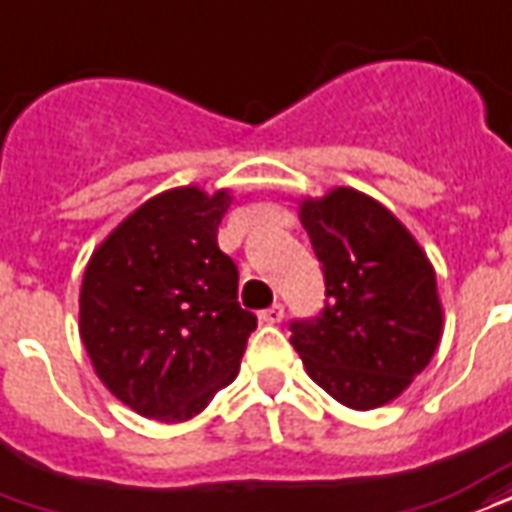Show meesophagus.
<instances>
[{"label": "esophagus", "instance_id": "esophagus-1", "mask_svg": "<svg viewBox=\"0 0 512 512\" xmlns=\"http://www.w3.org/2000/svg\"><path fill=\"white\" fill-rule=\"evenodd\" d=\"M260 320H263V323H282V320H285V306L282 304H274V306H268V309H263V312H260Z\"/></svg>", "mask_w": 512, "mask_h": 512}]
</instances>
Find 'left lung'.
Segmentation results:
<instances>
[{
  "label": "left lung",
  "instance_id": "1",
  "mask_svg": "<svg viewBox=\"0 0 512 512\" xmlns=\"http://www.w3.org/2000/svg\"><path fill=\"white\" fill-rule=\"evenodd\" d=\"M298 214L323 263L325 309L290 323V342L328 396L352 410L382 407L442 339L434 268L410 230L358 189L306 198Z\"/></svg>",
  "mask_w": 512,
  "mask_h": 512
}]
</instances>
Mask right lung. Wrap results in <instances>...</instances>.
Returning a JSON list of instances; mask_svg holds the SVG:
<instances>
[{
	"label": "right lung",
	"instance_id": "1",
	"mask_svg": "<svg viewBox=\"0 0 512 512\" xmlns=\"http://www.w3.org/2000/svg\"><path fill=\"white\" fill-rule=\"evenodd\" d=\"M230 192L176 187L135 208L92 252L81 342L102 385L143 418L181 423L236 380L257 317L219 249Z\"/></svg>",
	"mask_w": 512,
	"mask_h": 512
}]
</instances>
